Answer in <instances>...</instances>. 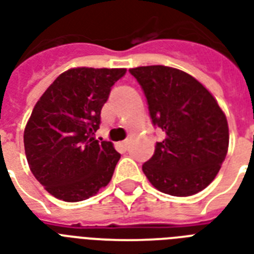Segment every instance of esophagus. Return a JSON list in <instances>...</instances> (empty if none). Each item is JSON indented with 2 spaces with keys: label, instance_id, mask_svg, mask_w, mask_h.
Instances as JSON below:
<instances>
[{
  "label": "esophagus",
  "instance_id": "1",
  "mask_svg": "<svg viewBox=\"0 0 254 254\" xmlns=\"http://www.w3.org/2000/svg\"><path fill=\"white\" fill-rule=\"evenodd\" d=\"M119 146L123 147L124 150H127V146H129V139H124V141H121V142H119Z\"/></svg>",
  "mask_w": 254,
  "mask_h": 254
}]
</instances>
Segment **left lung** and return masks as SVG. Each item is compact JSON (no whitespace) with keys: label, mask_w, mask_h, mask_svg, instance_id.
I'll return each instance as SVG.
<instances>
[{"label":"left lung","mask_w":254,"mask_h":254,"mask_svg":"<svg viewBox=\"0 0 254 254\" xmlns=\"http://www.w3.org/2000/svg\"><path fill=\"white\" fill-rule=\"evenodd\" d=\"M146 96L151 123L165 133L142 165L161 192L190 196L204 190L228 151L224 112L209 91L189 73L166 65L130 68Z\"/></svg>","instance_id":"obj_1"}]
</instances>
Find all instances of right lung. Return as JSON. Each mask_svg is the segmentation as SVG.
Wrapping results in <instances>:
<instances>
[{"instance_id": "add662e5", "label": "right lung", "mask_w": 254, "mask_h": 254, "mask_svg": "<svg viewBox=\"0 0 254 254\" xmlns=\"http://www.w3.org/2000/svg\"><path fill=\"white\" fill-rule=\"evenodd\" d=\"M125 68L79 67L55 79L25 127L23 143L30 170L53 196L80 201L111 182L120 153L95 138L101 108Z\"/></svg>"}]
</instances>
